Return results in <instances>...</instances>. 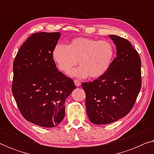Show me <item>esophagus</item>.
<instances>
[{
	"instance_id": "34e87169",
	"label": "esophagus",
	"mask_w": 154,
	"mask_h": 154,
	"mask_svg": "<svg viewBox=\"0 0 154 154\" xmlns=\"http://www.w3.org/2000/svg\"><path fill=\"white\" fill-rule=\"evenodd\" d=\"M74 83H75V85H76V86H80L81 85V81H79V80H76V79H74Z\"/></svg>"
}]
</instances>
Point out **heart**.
<instances>
[{"label": "heart", "mask_w": 154, "mask_h": 154, "mask_svg": "<svg viewBox=\"0 0 154 154\" xmlns=\"http://www.w3.org/2000/svg\"><path fill=\"white\" fill-rule=\"evenodd\" d=\"M114 56L115 48L111 41L85 37L73 38L68 45L57 43L52 50L57 66L66 74L79 62L81 66L73 71V75L81 78L101 77L108 71Z\"/></svg>", "instance_id": "heart-1"}]
</instances>
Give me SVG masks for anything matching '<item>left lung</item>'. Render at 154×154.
<instances>
[{
	"mask_svg": "<svg viewBox=\"0 0 154 154\" xmlns=\"http://www.w3.org/2000/svg\"><path fill=\"white\" fill-rule=\"evenodd\" d=\"M117 56L108 71L92 82L82 83L88 116L92 123L105 125L125 116L135 103L142 86L141 59L128 40L109 35Z\"/></svg>",
	"mask_w": 154,
	"mask_h": 154,
	"instance_id": "1",
	"label": "left lung"
}]
</instances>
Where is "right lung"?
I'll list each match as a JSON object with an SVG mask.
<instances>
[{"instance_id":"obj_1","label":"right lung","mask_w":154,"mask_h":154,"mask_svg":"<svg viewBox=\"0 0 154 154\" xmlns=\"http://www.w3.org/2000/svg\"><path fill=\"white\" fill-rule=\"evenodd\" d=\"M60 32L35 33L17 52L13 63L12 92L27 121L44 128L57 126L65 115L64 102L76 88L58 71L52 50Z\"/></svg>"}]
</instances>
